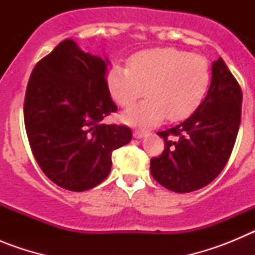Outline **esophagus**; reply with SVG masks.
<instances>
[{
    "label": "esophagus",
    "mask_w": 255,
    "mask_h": 255,
    "mask_svg": "<svg viewBox=\"0 0 255 255\" xmlns=\"http://www.w3.org/2000/svg\"><path fill=\"white\" fill-rule=\"evenodd\" d=\"M144 135H145V131H143V130H135V131L132 132V136H134L135 139L143 138Z\"/></svg>",
    "instance_id": "1"
}]
</instances>
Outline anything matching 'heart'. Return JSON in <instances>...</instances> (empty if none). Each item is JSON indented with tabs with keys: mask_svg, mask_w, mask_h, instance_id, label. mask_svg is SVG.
Returning <instances> with one entry per match:
<instances>
[{
	"mask_svg": "<svg viewBox=\"0 0 255 255\" xmlns=\"http://www.w3.org/2000/svg\"><path fill=\"white\" fill-rule=\"evenodd\" d=\"M211 82L206 57L177 48H150L129 58L128 67L114 65L107 74L111 97L128 107L148 97L123 114L124 123L153 126L167 119L185 120L199 107Z\"/></svg>",
	"mask_w": 255,
	"mask_h": 255,
	"instance_id": "1",
	"label": "heart"
}]
</instances>
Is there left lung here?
I'll list each match as a JSON object with an SVG mask.
<instances>
[{"label":"left lung","instance_id":"left-lung-1","mask_svg":"<svg viewBox=\"0 0 255 255\" xmlns=\"http://www.w3.org/2000/svg\"><path fill=\"white\" fill-rule=\"evenodd\" d=\"M242 88L222 58L212 64L203 102L189 119L158 131L164 150L150 159V173L168 190L190 193L208 185L224 170L242 120Z\"/></svg>","mask_w":255,"mask_h":255}]
</instances>
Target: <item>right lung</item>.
Here are the masks:
<instances>
[{
    "instance_id": "obj_1",
    "label": "right lung",
    "mask_w": 255,
    "mask_h": 255,
    "mask_svg": "<svg viewBox=\"0 0 255 255\" xmlns=\"http://www.w3.org/2000/svg\"><path fill=\"white\" fill-rule=\"evenodd\" d=\"M108 64L65 39L29 78L24 123L31 152L44 175L67 190L101 184L112 152L131 140L128 126L102 123L117 110L106 80Z\"/></svg>"
}]
</instances>
